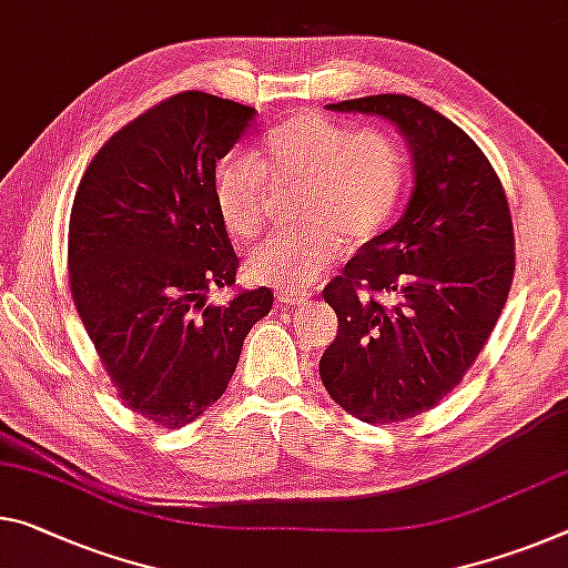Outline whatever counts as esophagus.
Returning <instances> with one entry per match:
<instances>
[{"label":"esophagus","mask_w":568,"mask_h":568,"mask_svg":"<svg viewBox=\"0 0 568 568\" xmlns=\"http://www.w3.org/2000/svg\"><path fill=\"white\" fill-rule=\"evenodd\" d=\"M303 301H308V293L298 291V287H291V291H281L277 293V303L285 305V308H291V305H298Z\"/></svg>","instance_id":"1"}]
</instances>
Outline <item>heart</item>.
I'll return each mask as SVG.
<instances>
[{
    "label": "heart",
    "instance_id": "1",
    "mask_svg": "<svg viewBox=\"0 0 568 568\" xmlns=\"http://www.w3.org/2000/svg\"><path fill=\"white\" fill-rule=\"evenodd\" d=\"M265 179L303 184L295 220L305 230L267 240L247 273L267 285H303L338 263L344 245L379 237L404 192V154L382 129H354L321 113H298L270 129L252 156L232 159L217 176V210L235 240L265 227Z\"/></svg>",
    "mask_w": 568,
    "mask_h": 568
}]
</instances>
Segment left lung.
Masks as SVG:
<instances>
[{"label": "left lung", "mask_w": 568, "mask_h": 568, "mask_svg": "<svg viewBox=\"0 0 568 568\" xmlns=\"http://www.w3.org/2000/svg\"><path fill=\"white\" fill-rule=\"evenodd\" d=\"M331 111L399 125L414 161L402 220L323 287L338 333L318 372L331 399L368 425L443 402L485 346L516 273L506 189L478 143L409 95H366Z\"/></svg>", "instance_id": "8db88e82"}]
</instances>
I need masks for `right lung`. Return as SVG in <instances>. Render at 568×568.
<instances>
[{
	"instance_id": "obj_1",
	"label": "right lung",
	"mask_w": 568,
	"mask_h": 568,
	"mask_svg": "<svg viewBox=\"0 0 568 568\" xmlns=\"http://www.w3.org/2000/svg\"><path fill=\"white\" fill-rule=\"evenodd\" d=\"M255 108L186 90L149 108L90 161L68 227L70 293L121 402L179 429L217 402L273 291H235L217 161Z\"/></svg>"
}]
</instances>
